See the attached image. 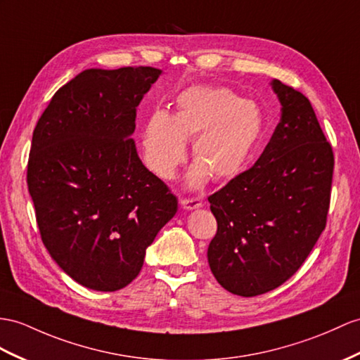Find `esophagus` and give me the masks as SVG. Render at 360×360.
Instances as JSON below:
<instances>
[{
  "mask_svg": "<svg viewBox=\"0 0 360 360\" xmlns=\"http://www.w3.org/2000/svg\"><path fill=\"white\" fill-rule=\"evenodd\" d=\"M201 200L198 197H186V198H181V206L185 209H198L201 207Z\"/></svg>",
  "mask_w": 360,
  "mask_h": 360,
  "instance_id": "34e87169",
  "label": "esophagus"
}]
</instances>
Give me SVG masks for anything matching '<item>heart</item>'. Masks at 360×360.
Returning <instances> with one entry per match:
<instances>
[{
	"label": "heart",
	"mask_w": 360,
	"mask_h": 360,
	"mask_svg": "<svg viewBox=\"0 0 360 360\" xmlns=\"http://www.w3.org/2000/svg\"><path fill=\"white\" fill-rule=\"evenodd\" d=\"M261 134L262 114L255 102L224 86H192L177 98L172 117L165 111L148 117L142 148L148 168L169 180L186 157L185 140L194 139L192 155L198 163L189 172V183L201 186L209 174L218 181L238 175Z\"/></svg>",
	"instance_id": "b5f03b06"
}]
</instances>
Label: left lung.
<instances>
[{
    "instance_id": "obj_1",
    "label": "left lung",
    "mask_w": 360,
    "mask_h": 360,
    "mask_svg": "<svg viewBox=\"0 0 360 360\" xmlns=\"http://www.w3.org/2000/svg\"><path fill=\"white\" fill-rule=\"evenodd\" d=\"M281 120L255 165L209 195L217 233L207 261L238 296L267 293L293 276L326 229L335 154L310 101L271 82Z\"/></svg>"
}]
</instances>
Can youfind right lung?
I'll return each mask as SVG.
<instances>
[{"label": "right lung", "instance_id": "right-lung-1", "mask_svg": "<svg viewBox=\"0 0 360 360\" xmlns=\"http://www.w3.org/2000/svg\"><path fill=\"white\" fill-rule=\"evenodd\" d=\"M162 72L90 68L55 93L33 131L27 186L44 246L76 283L127 287L177 212L166 183L140 162L137 105Z\"/></svg>", "mask_w": 360, "mask_h": 360}]
</instances>
